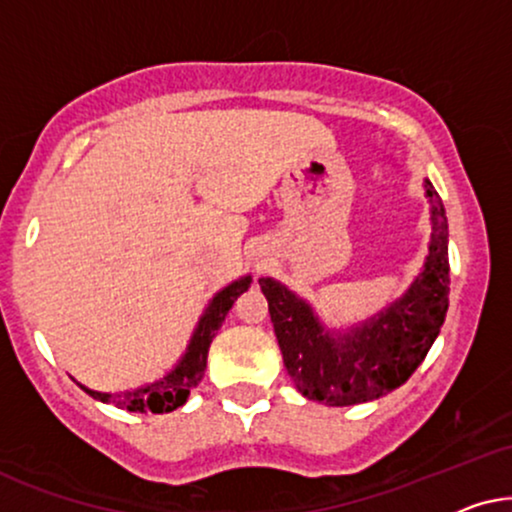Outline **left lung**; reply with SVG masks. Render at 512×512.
<instances>
[{"label":"left lung","instance_id":"8db88e82","mask_svg":"<svg viewBox=\"0 0 512 512\" xmlns=\"http://www.w3.org/2000/svg\"><path fill=\"white\" fill-rule=\"evenodd\" d=\"M431 243L424 271L410 290L349 332L325 330L304 299L274 278H260L285 370L304 398L346 407L381 398L403 386L431 349L449 306L447 215L426 180Z\"/></svg>","mask_w":512,"mask_h":512}]
</instances>
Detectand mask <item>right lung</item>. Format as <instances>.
I'll use <instances>...</instances> for the list:
<instances>
[{
	"label": "right lung",
	"mask_w": 512,
	"mask_h": 512,
	"mask_svg": "<svg viewBox=\"0 0 512 512\" xmlns=\"http://www.w3.org/2000/svg\"><path fill=\"white\" fill-rule=\"evenodd\" d=\"M250 276L238 278V281L229 283L227 288L217 292V295L210 299V304L203 311V316L196 325L192 339H189V346L185 351V356L180 358L173 370H170L166 377H161L154 384L140 386L135 391H124V393H100V391H91V388L81 386V391H86L91 398L102 400V403H109L119 410H128V412H152V414H163V412H173L180 405L187 403L189 391L199 386V381L203 379V372H206V363H208V349L213 344V339L220 330L224 318L238 297L243 295L245 290L250 288Z\"/></svg>",
	"instance_id": "add662e5"
}]
</instances>
